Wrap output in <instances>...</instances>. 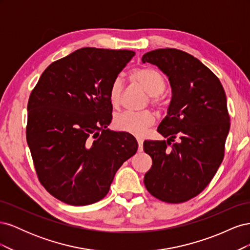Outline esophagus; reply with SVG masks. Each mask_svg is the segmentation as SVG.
<instances>
[{
    "label": "esophagus",
    "instance_id": "esophagus-1",
    "mask_svg": "<svg viewBox=\"0 0 250 250\" xmlns=\"http://www.w3.org/2000/svg\"><path fill=\"white\" fill-rule=\"evenodd\" d=\"M137 141L139 144V151H142L143 150V140L140 138H137Z\"/></svg>",
    "mask_w": 250,
    "mask_h": 250
}]
</instances>
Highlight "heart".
Listing matches in <instances>:
<instances>
[{"mask_svg":"<svg viewBox=\"0 0 250 250\" xmlns=\"http://www.w3.org/2000/svg\"><path fill=\"white\" fill-rule=\"evenodd\" d=\"M131 78L151 96V102L154 105H160L158 96H161L166 88V79L163 75L150 67L137 69L131 73ZM124 83L121 77H117L112 81L109 88V100L113 107H119L123 99ZM155 122V116L149 110L141 112L125 111L115 118V126L117 129L125 131L133 135L141 137L147 128L152 126Z\"/></svg>","mask_w":250,"mask_h":250,"instance_id":"b5f03b06","label":"heart"}]
</instances>
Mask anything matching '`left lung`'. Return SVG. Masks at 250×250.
I'll use <instances>...</instances> for the list:
<instances>
[{
	"mask_svg": "<svg viewBox=\"0 0 250 250\" xmlns=\"http://www.w3.org/2000/svg\"><path fill=\"white\" fill-rule=\"evenodd\" d=\"M169 79L172 97L157 131L167 141H145L152 158L144 184L155 198L190 200L210 183L223 161L229 131L226 96L220 80L199 59L177 49H157L142 57ZM179 138L178 143L167 145Z\"/></svg>",
	"mask_w": 250,
	"mask_h": 250,
	"instance_id": "left-lung-1",
	"label": "left lung"
}]
</instances>
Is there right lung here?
Instances as JSON below:
<instances>
[{
  "label": "right lung",
  "instance_id": "obj_1",
  "mask_svg": "<svg viewBox=\"0 0 250 250\" xmlns=\"http://www.w3.org/2000/svg\"><path fill=\"white\" fill-rule=\"evenodd\" d=\"M134 54L76 50L52 62L30 95L27 143L40 181L58 200L71 206L101 200L137 152L133 135L107 129L110 85Z\"/></svg>",
  "mask_w": 250,
  "mask_h": 250
}]
</instances>
